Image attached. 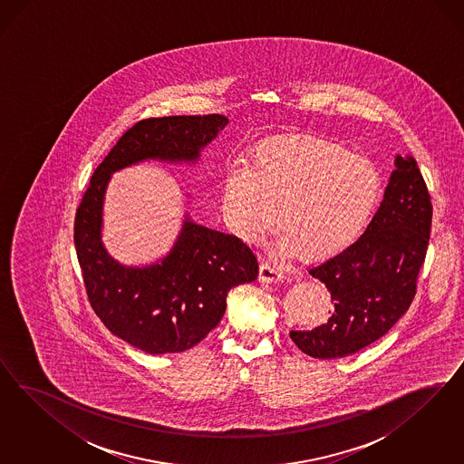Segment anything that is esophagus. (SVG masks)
Returning a JSON list of instances; mask_svg holds the SVG:
<instances>
[{"mask_svg":"<svg viewBox=\"0 0 464 464\" xmlns=\"http://www.w3.org/2000/svg\"><path fill=\"white\" fill-rule=\"evenodd\" d=\"M282 279H284V272L281 267L272 266V264H264L260 267V282L270 284V282H279Z\"/></svg>","mask_w":464,"mask_h":464,"instance_id":"1","label":"esophagus"}]
</instances>
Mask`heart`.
<instances>
[{"label": "heart", "mask_w": 464, "mask_h": 464, "mask_svg": "<svg viewBox=\"0 0 464 464\" xmlns=\"http://www.w3.org/2000/svg\"><path fill=\"white\" fill-rule=\"evenodd\" d=\"M380 171L337 142L303 134L260 142L250 165H233L223 211L245 243H260L279 225L281 246L330 256L361 237L380 204Z\"/></svg>", "instance_id": "1"}]
</instances>
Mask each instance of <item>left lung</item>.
I'll list each match as a JSON object with an SVG mask.
<instances>
[{"label": "left lung", "instance_id": "left-lung-1", "mask_svg": "<svg viewBox=\"0 0 464 464\" xmlns=\"http://www.w3.org/2000/svg\"><path fill=\"white\" fill-rule=\"evenodd\" d=\"M394 167L364 235L309 268L326 285L335 306L324 324L289 334L297 349L311 357L337 359L371 345L390 332L415 297L432 204L415 158L398 155Z\"/></svg>", "mask_w": 464, "mask_h": 464}]
</instances>
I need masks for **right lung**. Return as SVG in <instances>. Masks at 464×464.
<instances>
[{
  "mask_svg": "<svg viewBox=\"0 0 464 464\" xmlns=\"http://www.w3.org/2000/svg\"><path fill=\"white\" fill-rule=\"evenodd\" d=\"M227 117L173 115L127 129L100 163L74 218V246L90 304L115 337L146 353L192 349L221 322L231 287L258 277L252 250L185 216L173 248L160 262L126 267L102 243V209L111 175L146 160L196 163Z\"/></svg>",
  "mask_w": 464,
  "mask_h": 464,
  "instance_id": "1",
  "label": "right lung"
}]
</instances>
